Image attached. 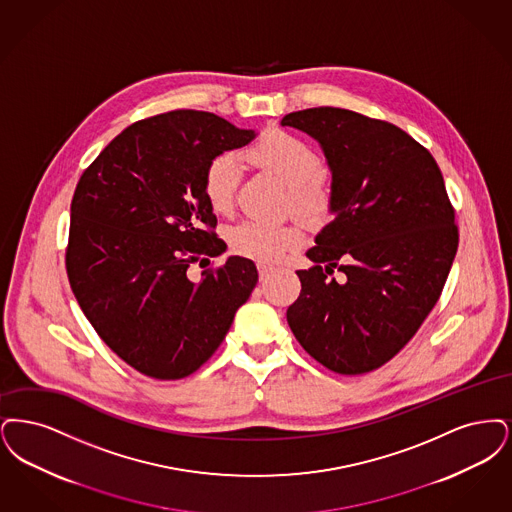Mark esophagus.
I'll return each instance as SVG.
<instances>
[{
  "label": "esophagus",
  "instance_id": "obj_1",
  "mask_svg": "<svg viewBox=\"0 0 512 512\" xmlns=\"http://www.w3.org/2000/svg\"><path fill=\"white\" fill-rule=\"evenodd\" d=\"M273 273V269L267 266H258V275H260V281H266L269 279V275Z\"/></svg>",
  "mask_w": 512,
  "mask_h": 512
}]
</instances>
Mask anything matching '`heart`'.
<instances>
[{
	"label": "heart",
	"mask_w": 512,
	"mask_h": 512,
	"mask_svg": "<svg viewBox=\"0 0 512 512\" xmlns=\"http://www.w3.org/2000/svg\"><path fill=\"white\" fill-rule=\"evenodd\" d=\"M250 168L277 179L287 189L285 208L292 216L308 223H323L331 218L334 189L321 170V156L312 145L281 128H271L241 153ZM241 183L239 158L231 153L216 155L204 168L202 193L216 214H229L235 206ZM233 254L262 266L285 260L302 245V231L296 225L269 227L243 222L225 233Z\"/></svg>",
	"instance_id": "obj_1"
}]
</instances>
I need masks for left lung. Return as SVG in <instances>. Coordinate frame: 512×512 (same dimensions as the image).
<instances>
[{
    "label": "left lung",
    "mask_w": 512,
    "mask_h": 512,
    "mask_svg": "<svg viewBox=\"0 0 512 512\" xmlns=\"http://www.w3.org/2000/svg\"><path fill=\"white\" fill-rule=\"evenodd\" d=\"M281 124L319 141L334 189V220L306 252L313 266L296 271L290 331L338 375L375 371L419 331L457 254L444 176L411 135L359 112L317 107ZM334 266L342 284L328 277Z\"/></svg>",
    "instance_id": "obj_1"
}]
</instances>
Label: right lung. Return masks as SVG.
Instances as JSON below:
<instances>
[{"instance_id":"obj_1","label":"right lung","mask_w":512,"mask_h":512,"mask_svg":"<svg viewBox=\"0 0 512 512\" xmlns=\"http://www.w3.org/2000/svg\"><path fill=\"white\" fill-rule=\"evenodd\" d=\"M254 137L212 112L156 114L116 135L76 185L70 289L101 340L141 375L195 373L258 283L241 256L202 271L199 283L187 271L227 248L202 193L204 168Z\"/></svg>"}]
</instances>
